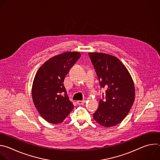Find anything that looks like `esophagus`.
Segmentation results:
<instances>
[{
  "mask_svg": "<svg viewBox=\"0 0 160 160\" xmlns=\"http://www.w3.org/2000/svg\"><path fill=\"white\" fill-rule=\"evenodd\" d=\"M77 103L78 105H83L85 103V101H77Z\"/></svg>",
  "mask_w": 160,
  "mask_h": 160,
  "instance_id": "34e87169",
  "label": "esophagus"
}]
</instances>
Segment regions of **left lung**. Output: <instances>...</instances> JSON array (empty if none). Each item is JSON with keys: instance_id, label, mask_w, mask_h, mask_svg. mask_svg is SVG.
Instances as JSON below:
<instances>
[{"instance_id": "8db88e82", "label": "left lung", "mask_w": 160, "mask_h": 160, "mask_svg": "<svg viewBox=\"0 0 160 160\" xmlns=\"http://www.w3.org/2000/svg\"><path fill=\"white\" fill-rule=\"evenodd\" d=\"M88 55L100 86L106 89L105 99L99 101L94 119L105 127L117 125L126 117L135 100L132 78L117 57L101 52H90Z\"/></svg>"}]
</instances>
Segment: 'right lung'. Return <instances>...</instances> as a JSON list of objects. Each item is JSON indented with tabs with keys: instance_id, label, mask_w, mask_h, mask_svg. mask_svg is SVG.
I'll return each mask as SVG.
<instances>
[{
	"instance_id": "obj_1",
	"label": "right lung",
	"mask_w": 160,
	"mask_h": 160,
	"mask_svg": "<svg viewBox=\"0 0 160 160\" xmlns=\"http://www.w3.org/2000/svg\"><path fill=\"white\" fill-rule=\"evenodd\" d=\"M81 56L78 52H66L44 62L38 70L32 85V95L40 116L53 124L60 123L72 111L64 80Z\"/></svg>"
}]
</instances>
